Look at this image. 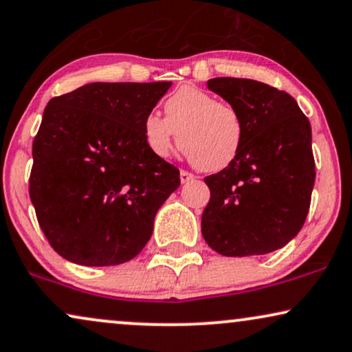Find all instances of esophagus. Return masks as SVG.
Segmentation results:
<instances>
[{
    "label": "esophagus",
    "instance_id": "obj_1",
    "mask_svg": "<svg viewBox=\"0 0 352 352\" xmlns=\"http://www.w3.org/2000/svg\"><path fill=\"white\" fill-rule=\"evenodd\" d=\"M193 179H195L193 173H190L186 170H180V182H182V184H188V182H191Z\"/></svg>",
    "mask_w": 352,
    "mask_h": 352
}]
</instances>
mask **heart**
<instances>
[{"instance_id": "b5f03b06", "label": "heart", "mask_w": 352, "mask_h": 352, "mask_svg": "<svg viewBox=\"0 0 352 352\" xmlns=\"http://www.w3.org/2000/svg\"><path fill=\"white\" fill-rule=\"evenodd\" d=\"M180 146L199 170L220 172L235 161L245 142V122L235 106L196 87H182L164 102V117L148 114L143 137L157 157Z\"/></svg>"}]
</instances>
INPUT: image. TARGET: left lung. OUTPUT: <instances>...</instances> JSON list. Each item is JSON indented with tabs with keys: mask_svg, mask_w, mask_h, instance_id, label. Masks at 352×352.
I'll return each mask as SVG.
<instances>
[{
	"mask_svg": "<svg viewBox=\"0 0 352 352\" xmlns=\"http://www.w3.org/2000/svg\"><path fill=\"white\" fill-rule=\"evenodd\" d=\"M206 85L240 112L245 142L230 166L204 179L210 190L201 217L204 240L227 257L277 251L298 235L311 206L309 119L292 95L262 82L217 77Z\"/></svg>",
	"mask_w": 352,
	"mask_h": 352,
	"instance_id": "1",
	"label": "left lung"
}]
</instances>
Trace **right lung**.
Returning a JSON list of instances; mask_svg holds the SVG:
<instances>
[{"label": "right lung", "instance_id": "obj_1", "mask_svg": "<svg viewBox=\"0 0 352 352\" xmlns=\"http://www.w3.org/2000/svg\"><path fill=\"white\" fill-rule=\"evenodd\" d=\"M170 87L93 82L46 104L32 148L30 199L64 259L124 264L149 241L159 208L180 186L179 168L143 137L144 117Z\"/></svg>", "mask_w": 352, "mask_h": 352}]
</instances>
